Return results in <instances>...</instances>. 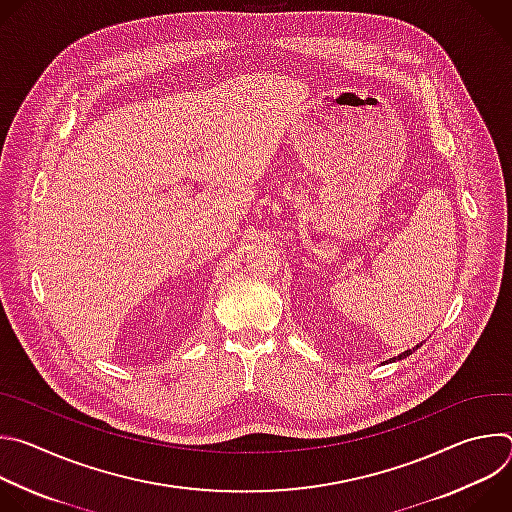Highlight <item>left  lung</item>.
<instances>
[{
	"label": "left lung",
	"mask_w": 512,
	"mask_h": 512,
	"mask_svg": "<svg viewBox=\"0 0 512 512\" xmlns=\"http://www.w3.org/2000/svg\"><path fill=\"white\" fill-rule=\"evenodd\" d=\"M415 348H419V346H415ZM415 348H413V350H415ZM413 350H411V348H409V350H405V352H401V354H399V356H397V358H399V360H401V358H407V356H409V354H411V352H413Z\"/></svg>",
	"instance_id": "left-lung-1"
}]
</instances>
